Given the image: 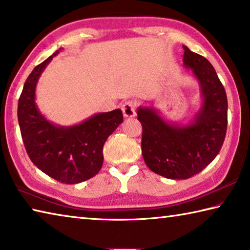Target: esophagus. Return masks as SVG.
I'll use <instances>...</instances> for the list:
<instances>
[{
  "instance_id": "34e87169",
  "label": "esophagus",
  "mask_w": 250,
  "mask_h": 250,
  "mask_svg": "<svg viewBox=\"0 0 250 250\" xmlns=\"http://www.w3.org/2000/svg\"><path fill=\"white\" fill-rule=\"evenodd\" d=\"M122 112H124V116L125 118H132L135 116V103L132 100L125 101V103L122 104Z\"/></svg>"
}]
</instances>
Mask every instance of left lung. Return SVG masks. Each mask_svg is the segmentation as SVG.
<instances>
[{
    "mask_svg": "<svg viewBox=\"0 0 250 250\" xmlns=\"http://www.w3.org/2000/svg\"><path fill=\"white\" fill-rule=\"evenodd\" d=\"M183 65L201 87L202 105L188 124L167 122L152 107H139L142 155L151 171L167 179L186 180L200 173L222 149L227 130V97L214 67L186 46Z\"/></svg>",
    "mask_w": 250,
    "mask_h": 250,
    "instance_id": "8db88e82",
    "label": "left lung"
}]
</instances>
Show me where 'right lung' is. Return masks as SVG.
<instances>
[{
  "label": "right lung",
  "mask_w": 250,
  "mask_h": 250,
  "mask_svg": "<svg viewBox=\"0 0 250 250\" xmlns=\"http://www.w3.org/2000/svg\"><path fill=\"white\" fill-rule=\"evenodd\" d=\"M59 50L29 74L19 99L18 118L24 146L32 162L58 182L77 184L100 171L104 142L122 124L124 116L120 109H116L96 113L78 125L62 126L42 115L35 103L36 84Z\"/></svg>",
  "instance_id": "obj_1"
}]
</instances>
